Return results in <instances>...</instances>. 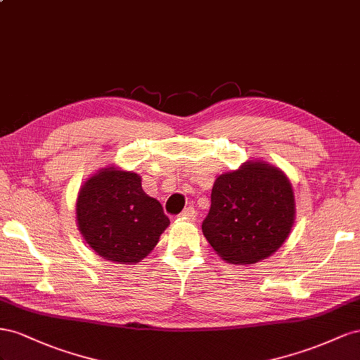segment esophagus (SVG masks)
I'll return each mask as SVG.
<instances>
[{"instance_id":"34e87169","label":"esophagus","mask_w":360,"mask_h":360,"mask_svg":"<svg viewBox=\"0 0 360 360\" xmlns=\"http://www.w3.org/2000/svg\"><path fill=\"white\" fill-rule=\"evenodd\" d=\"M181 217L193 221V220H196V217H198V211L194 210L193 207H187L186 210H184V211L181 212Z\"/></svg>"}]
</instances>
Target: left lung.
<instances>
[{
	"label": "left lung",
	"instance_id": "left-lung-1",
	"mask_svg": "<svg viewBox=\"0 0 360 360\" xmlns=\"http://www.w3.org/2000/svg\"><path fill=\"white\" fill-rule=\"evenodd\" d=\"M294 219V191L285 173L269 162L248 161L215 179L202 232L223 261L248 265L279 249Z\"/></svg>",
	"mask_w": 360,
	"mask_h": 360
}]
</instances>
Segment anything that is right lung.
I'll list each match as a JSON object with an SVG mask.
<instances>
[{"label": "right lung", "mask_w": 360, "mask_h": 360, "mask_svg": "<svg viewBox=\"0 0 360 360\" xmlns=\"http://www.w3.org/2000/svg\"><path fill=\"white\" fill-rule=\"evenodd\" d=\"M77 224L102 259L137 264L153 250L170 220L161 203L143 191L137 173L108 166L81 187Z\"/></svg>", "instance_id": "obj_1"}]
</instances>
